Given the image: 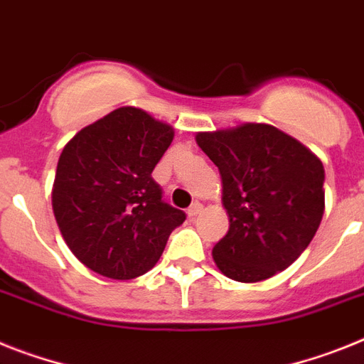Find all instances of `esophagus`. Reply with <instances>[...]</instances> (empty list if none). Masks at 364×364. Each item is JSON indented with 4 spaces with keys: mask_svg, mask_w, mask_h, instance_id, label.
<instances>
[{
    "mask_svg": "<svg viewBox=\"0 0 364 364\" xmlns=\"http://www.w3.org/2000/svg\"><path fill=\"white\" fill-rule=\"evenodd\" d=\"M201 209H203V205H201L200 201H194V203H192V205L188 207V210H187L188 218H196V216L201 213Z\"/></svg>",
    "mask_w": 364,
    "mask_h": 364,
    "instance_id": "34e87169",
    "label": "esophagus"
}]
</instances>
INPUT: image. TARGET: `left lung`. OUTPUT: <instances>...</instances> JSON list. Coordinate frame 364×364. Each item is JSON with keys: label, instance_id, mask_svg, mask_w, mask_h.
Listing matches in <instances>:
<instances>
[{"label": "left lung", "instance_id": "obj_1", "mask_svg": "<svg viewBox=\"0 0 364 364\" xmlns=\"http://www.w3.org/2000/svg\"><path fill=\"white\" fill-rule=\"evenodd\" d=\"M218 166L229 231L213 248L228 277L255 283L289 268L323 215V166L292 136L267 124L198 133Z\"/></svg>", "mask_w": 364, "mask_h": 364}]
</instances>
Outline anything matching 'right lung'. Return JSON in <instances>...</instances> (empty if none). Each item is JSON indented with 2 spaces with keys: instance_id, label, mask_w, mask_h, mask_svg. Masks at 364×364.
I'll list each match as a JSON object with an SVG mask.
<instances>
[{
  "instance_id": "obj_1",
  "label": "right lung",
  "mask_w": 364,
  "mask_h": 364,
  "mask_svg": "<svg viewBox=\"0 0 364 364\" xmlns=\"http://www.w3.org/2000/svg\"><path fill=\"white\" fill-rule=\"evenodd\" d=\"M173 129L135 107H120L64 146L51 203L68 248L85 267L133 279L155 267L185 213L163 200L151 177Z\"/></svg>"
}]
</instances>
